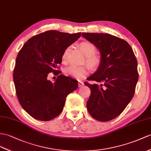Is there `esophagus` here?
I'll list each match as a JSON object with an SVG mask.
<instances>
[{
    "instance_id": "34e87169",
    "label": "esophagus",
    "mask_w": 151,
    "mask_h": 151,
    "mask_svg": "<svg viewBox=\"0 0 151 151\" xmlns=\"http://www.w3.org/2000/svg\"><path fill=\"white\" fill-rule=\"evenodd\" d=\"M83 85H84V83H83V82L79 81V82L78 83V86H79V87H82Z\"/></svg>"
}]
</instances>
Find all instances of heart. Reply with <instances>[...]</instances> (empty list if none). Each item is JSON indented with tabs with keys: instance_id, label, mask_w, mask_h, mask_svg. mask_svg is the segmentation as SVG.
<instances>
[{
	"instance_id": "b5f03b06",
	"label": "heart",
	"mask_w": 151,
	"mask_h": 151,
	"mask_svg": "<svg viewBox=\"0 0 151 151\" xmlns=\"http://www.w3.org/2000/svg\"><path fill=\"white\" fill-rule=\"evenodd\" d=\"M79 47L81 49L84 55L86 56V63L91 68H95L99 67L101 63V59L99 56L94 55L96 48L93 43L89 42H83L80 43ZM70 48L66 49L62 54L61 61L63 63H66L68 60V56ZM65 75L71 76L73 78L81 79L84 78L88 73V68L86 66H69L65 70Z\"/></svg>"
}]
</instances>
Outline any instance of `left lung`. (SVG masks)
I'll return each instance as SVG.
<instances>
[{
    "mask_svg": "<svg viewBox=\"0 0 151 151\" xmlns=\"http://www.w3.org/2000/svg\"><path fill=\"white\" fill-rule=\"evenodd\" d=\"M101 53V63L88 80L100 84H84L91 90L88 111L99 121L107 122L122 113L133 99L138 79L137 61L125 40L106 33L83 32Z\"/></svg>",
    "mask_w": 151,
    "mask_h": 151,
    "instance_id": "left-lung-1",
    "label": "left lung"
}]
</instances>
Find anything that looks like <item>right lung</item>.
Listing matches in <instances>:
<instances>
[{
  "label": "right lung",
  "instance_id": "add662e5",
  "mask_svg": "<svg viewBox=\"0 0 151 151\" xmlns=\"http://www.w3.org/2000/svg\"><path fill=\"white\" fill-rule=\"evenodd\" d=\"M81 35L47 31L29 39L18 52L14 84L20 105L32 118L42 121L56 118L63 111L67 95L78 88V81L71 78L60 74L52 83L48 75L56 74L64 50Z\"/></svg>",
  "mask_w": 151,
  "mask_h": 151
}]
</instances>
